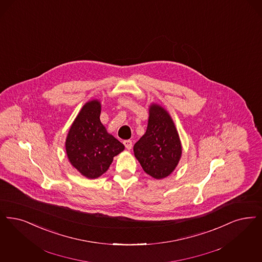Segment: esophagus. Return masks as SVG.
<instances>
[{
  "label": "esophagus",
  "instance_id": "34e87169",
  "mask_svg": "<svg viewBox=\"0 0 262 262\" xmlns=\"http://www.w3.org/2000/svg\"><path fill=\"white\" fill-rule=\"evenodd\" d=\"M124 145L126 147L127 150H130L132 149V147H133V142H132V140H124Z\"/></svg>",
  "mask_w": 262,
  "mask_h": 262
}]
</instances>
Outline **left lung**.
<instances>
[{
  "mask_svg": "<svg viewBox=\"0 0 262 262\" xmlns=\"http://www.w3.org/2000/svg\"><path fill=\"white\" fill-rule=\"evenodd\" d=\"M134 152L143 170L156 179L167 178L178 167L181 141L173 120L161 105L149 106L146 133L135 144Z\"/></svg>",
  "mask_w": 262,
  "mask_h": 262,
  "instance_id": "left-lung-1",
  "label": "left lung"
}]
</instances>
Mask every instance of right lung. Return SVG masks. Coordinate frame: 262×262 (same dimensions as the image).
Wrapping results in <instances>:
<instances>
[{
	"mask_svg": "<svg viewBox=\"0 0 262 262\" xmlns=\"http://www.w3.org/2000/svg\"><path fill=\"white\" fill-rule=\"evenodd\" d=\"M101 103L93 99L84 103L70 126L65 141L70 164L89 179L99 178L110 167L113 158L125 146L110 135L100 122Z\"/></svg>",
	"mask_w": 262,
	"mask_h": 262,
	"instance_id": "right-lung-1",
	"label": "right lung"
}]
</instances>
